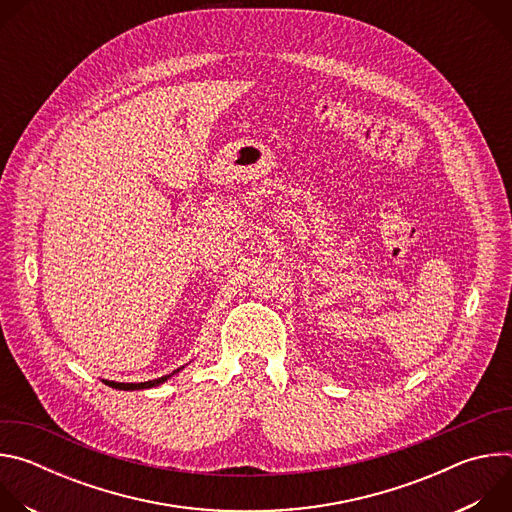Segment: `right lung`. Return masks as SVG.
Segmentation results:
<instances>
[{
	"label": "right lung",
	"mask_w": 512,
	"mask_h": 512,
	"mask_svg": "<svg viewBox=\"0 0 512 512\" xmlns=\"http://www.w3.org/2000/svg\"><path fill=\"white\" fill-rule=\"evenodd\" d=\"M168 377H162V379H156V381H148V383H113V381H105V385L113 387V389H119V391H133V389H150V387H156L160 383H164Z\"/></svg>",
	"instance_id": "1"
}]
</instances>
